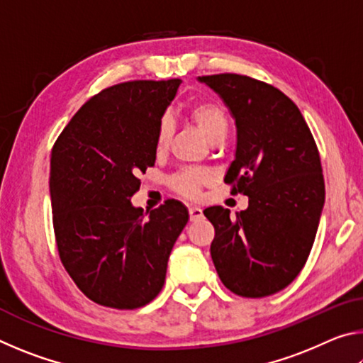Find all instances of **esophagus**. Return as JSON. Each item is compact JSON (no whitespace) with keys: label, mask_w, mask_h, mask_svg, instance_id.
Wrapping results in <instances>:
<instances>
[{"label":"esophagus","mask_w":363,"mask_h":363,"mask_svg":"<svg viewBox=\"0 0 363 363\" xmlns=\"http://www.w3.org/2000/svg\"><path fill=\"white\" fill-rule=\"evenodd\" d=\"M189 214H190V220H199L201 216H203V210L196 205H190L189 206Z\"/></svg>","instance_id":"esophagus-1"}]
</instances>
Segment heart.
<instances>
[{
  "instance_id": "b5f03b06",
  "label": "heart",
  "mask_w": 363,
  "mask_h": 363,
  "mask_svg": "<svg viewBox=\"0 0 363 363\" xmlns=\"http://www.w3.org/2000/svg\"><path fill=\"white\" fill-rule=\"evenodd\" d=\"M189 118L192 120L196 128L201 131V134L210 140L216 139L218 136H225L227 130H229V120L224 108L216 102L211 101H199L192 104L187 108ZM171 133H173V121L168 116L160 121L157 136H155V150L157 153H163L168 149ZM211 181V173L206 169H196L189 168L182 169L179 173L171 177V189L174 192L181 194L187 199H195L200 195L201 187Z\"/></svg>"
}]
</instances>
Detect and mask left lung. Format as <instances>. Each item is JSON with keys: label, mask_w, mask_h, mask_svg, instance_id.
<instances>
[{"label": "left lung", "mask_w": 363, "mask_h": 363, "mask_svg": "<svg viewBox=\"0 0 363 363\" xmlns=\"http://www.w3.org/2000/svg\"><path fill=\"white\" fill-rule=\"evenodd\" d=\"M199 82L235 120V160L224 182L230 194L248 195L235 218L223 206L203 211L216 232L214 267L238 296H269L298 277L314 245L325 203L320 155L296 104L272 84L237 73Z\"/></svg>", "instance_id": "obj_1"}]
</instances>
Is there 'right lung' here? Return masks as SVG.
I'll return each instance as SVG.
<instances>
[{"label": "right lung", "mask_w": 363, "mask_h": 363, "mask_svg": "<svg viewBox=\"0 0 363 363\" xmlns=\"http://www.w3.org/2000/svg\"><path fill=\"white\" fill-rule=\"evenodd\" d=\"M181 79H136L91 97L51 152L49 192L60 261L94 303L138 309L162 291L168 257L189 220L168 200L134 208L139 174L155 164V136Z\"/></svg>", "instance_id": "add662e5"}]
</instances>
